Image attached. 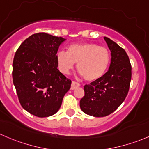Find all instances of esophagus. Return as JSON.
<instances>
[{
  "label": "esophagus",
  "instance_id": "esophagus-1",
  "mask_svg": "<svg viewBox=\"0 0 149 149\" xmlns=\"http://www.w3.org/2000/svg\"><path fill=\"white\" fill-rule=\"evenodd\" d=\"M80 86H81V85H80L79 83L76 82V81H72L71 89V90H74V89H76V88L79 87Z\"/></svg>",
  "mask_w": 149,
  "mask_h": 149
}]
</instances>
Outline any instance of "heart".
<instances>
[{"instance_id":"b5f03b06","label":"heart","mask_w":149,"mask_h":149,"mask_svg":"<svg viewBox=\"0 0 149 149\" xmlns=\"http://www.w3.org/2000/svg\"><path fill=\"white\" fill-rule=\"evenodd\" d=\"M58 67L68 73L76 63L80 74L86 81H94L104 74L110 61V53L105 47L95 43H75L68 47V52L56 54Z\"/></svg>"}]
</instances>
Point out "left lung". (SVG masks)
I'll use <instances>...</instances> for the list:
<instances>
[{
	"instance_id": "8db88e82",
	"label": "left lung",
	"mask_w": 149,
	"mask_h": 149,
	"mask_svg": "<svg viewBox=\"0 0 149 149\" xmlns=\"http://www.w3.org/2000/svg\"><path fill=\"white\" fill-rule=\"evenodd\" d=\"M111 52L108 71L99 79L84 86L85 95L80 101L84 113L105 117L124 102L130 89L132 66L125 50L108 37H104Z\"/></svg>"
}]
</instances>
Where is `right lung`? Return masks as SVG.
Masks as SVG:
<instances>
[{"mask_svg":"<svg viewBox=\"0 0 149 149\" xmlns=\"http://www.w3.org/2000/svg\"><path fill=\"white\" fill-rule=\"evenodd\" d=\"M66 40L45 32L31 35L21 44L13 63V80L19 103L39 117L58 112L71 81L58 70L56 53Z\"/></svg>","mask_w":149,"mask_h":149,"instance_id":"add662e5","label":"right lung"}]
</instances>
